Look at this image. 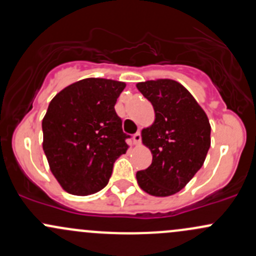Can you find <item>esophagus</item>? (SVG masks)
<instances>
[{
  "mask_svg": "<svg viewBox=\"0 0 256 256\" xmlns=\"http://www.w3.org/2000/svg\"><path fill=\"white\" fill-rule=\"evenodd\" d=\"M134 144L136 146H140V144H141V132H137L134 135Z\"/></svg>",
  "mask_w": 256,
  "mask_h": 256,
  "instance_id": "34e87169",
  "label": "esophagus"
}]
</instances>
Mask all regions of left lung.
Instances as JSON below:
<instances>
[{"instance_id":"8db88e82","label":"left lung","mask_w":256,"mask_h":256,"mask_svg":"<svg viewBox=\"0 0 256 256\" xmlns=\"http://www.w3.org/2000/svg\"><path fill=\"white\" fill-rule=\"evenodd\" d=\"M136 87L152 103L156 114L154 122L141 134L142 144L152 153V164L137 172V182L152 196L174 195L205 162L211 146L208 118L176 80H146Z\"/></svg>"}]
</instances>
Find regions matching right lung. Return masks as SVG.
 Here are the masks:
<instances>
[{
	"mask_svg": "<svg viewBox=\"0 0 256 256\" xmlns=\"http://www.w3.org/2000/svg\"><path fill=\"white\" fill-rule=\"evenodd\" d=\"M126 84L84 78L50 102L42 119V150L64 192L86 196L103 189L128 146L114 106Z\"/></svg>",
	"mask_w": 256,
	"mask_h": 256,
	"instance_id": "right-lung-1",
	"label": "right lung"
}]
</instances>
